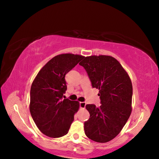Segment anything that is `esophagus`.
Segmentation results:
<instances>
[{
  "label": "esophagus",
  "instance_id": "34e87169",
  "mask_svg": "<svg viewBox=\"0 0 159 159\" xmlns=\"http://www.w3.org/2000/svg\"><path fill=\"white\" fill-rule=\"evenodd\" d=\"M85 105H86V103L85 102H80V108L84 109L85 107Z\"/></svg>",
  "mask_w": 159,
  "mask_h": 159
}]
</instances>
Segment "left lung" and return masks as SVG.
I'll list each match as a JSON object with an SVG mask.
<instances>
[{
	"mask_svg": "<svg viewBox=\"0 0 159 159\" xmlns=\"http://www.w3.org/2000/svg\"><path fill=\"white\" fill-rule=\"evenodd\" d=\"M79 64L87 71L92 87L99 89L102 105H86L89 119L85 134L98 143H107L121 132L132 111L133 86L127 71L110 56L84 57Z\"/></svg>",
	"mask_w": 159,
	"mask_h": 159,
	"instance_id": "1",
	"label": "left lung"
}]
</instances>
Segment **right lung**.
Wrapping results in <instances>:
<instances>
[{
  "instance_id": "1",
  "label": "right lung",
  "mask_w": 159,
  "mask_h": 159,
  "mask_svg": "<svg viewBox=\"0 0 159 159\" xmlns=\"http://www.w3.org/2000/svg\"><path fill=\"white\" fill-rule=\"evenodd\" d=\"M83 58L78 54L57 55L47 62L33 81L30 114L38 128L48 137L66 135L74 121L80 103L63 99L67 89L65 75Z\"/></svg>"
}]
</instances>
